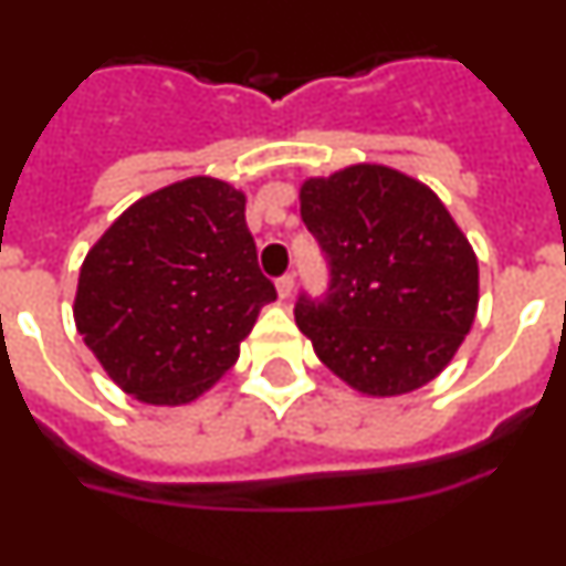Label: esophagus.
Returning a JSON list of instances; mask_svg holds the SVG:
<instances>
[{
    "label": "esophagus",
    "mask_w": 566,
    "mask_h": 566,
    "mask_svg": "<svg viewBox=\"0 0 566 566\" xmlns=\"http://www.w3.org/2000/svg\"><path fill=\"white\" fill-rule=\"evenodd\" d=\"M277 294L280 300H289L294 294V277L292 274H283V277L277 280Z\"/></svg>",
    "instance_id": "1"
}]
</instances>
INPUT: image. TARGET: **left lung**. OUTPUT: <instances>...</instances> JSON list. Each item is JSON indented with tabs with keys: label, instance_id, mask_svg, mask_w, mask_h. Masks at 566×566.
I'll list each match as a JSON object with an SVG mask.
<instances>
[{
	"label": "left lung",
	"instance_id": "8db88e82",
	"mask_svg": "<svg viewBox=\"0 0 566 566\" xmlns=\"http://www.w3.org/2000/svg\"><path fill=\"white\" fill-rule=\"evenodd\" d=\"M300 214L332 266L323 303L300 297V332L365 397L411 394L448 368L479 308V260L428 184L385 164L306 178Z\"/></svg>",
	"mask_w": 566,
	"mask_h": 566
}]
</instances>
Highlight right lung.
I'll return each instance as SVG.
<instances>
[{"label":"right lung","mask_w":566,"mask_h":566,"mask_svg":"<svg viewBox=\"0 0 566 566\" xmlns=\"http://www.w3.org/2000/svg\"><path fill=\"white\" fill-rule=\"evenodd\" d=\"M272 300L247 229V195L195 175L138 198L93 243L73 319L124 394L175 408L238 363Z\"/></svg>","instance_id":"right-lung-1"}]
</instances>
